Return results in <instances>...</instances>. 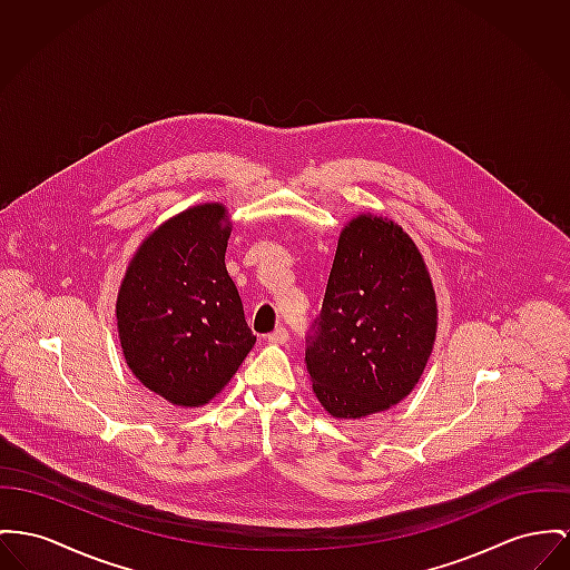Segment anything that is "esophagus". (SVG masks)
<instances>
[{"instance_id":"obj_1","label":"esophagus","mask_w":570,"mask_h":570,"mask_svg":"<svg viewBox=\"0 0 570 570\" xmlns=\"http://www.w3.org/2000/svg\"><path fill=\"white\" fill-rule=\"evenodd\" d=\"M269 343H287L289 342V333L285 326H278L276 331H272L266 337Z\"/></svg>"}]
</instances>
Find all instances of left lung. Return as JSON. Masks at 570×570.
<instances>
[{"label": "left lung", "instance_id": "8db88e82", "mask_svg": "<svg viewBox=\"0 0 570 570\" xmlns=\"http://www.w3.org/2000/svg\"><path fill=\"white\" fill-rule=\"evenodd\" d=\"M434 335L436 298L415 242L386 218H354L306 335V370L322 406L358 419L397 404L423 374Z\"/></svg>", "mask_w": 570, "mask_h": 570}]
</instances>
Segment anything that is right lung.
I'll use <instances>...</instances> for the list:
<instances>
[{"mask_svg": "<svg viewBox=\"0 0 570 570\" xmlns=\"http://www.w3.org/2000/svg\"><path fill=\"white\" fill-rule=\"evenodd\" d=\"M225 207L205 203L151 233L122 278L116 320L125 361L177 406L223 391L257 337L225 267Z\"/></svg>", "mask_w": 570, "mask_h": 570, "instance_id": "1", "label": "right lung"}]
</instances>
